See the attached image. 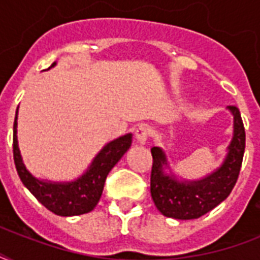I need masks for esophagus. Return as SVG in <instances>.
Returning <instances> with one entry per match:
<instances>
[{
    "label": "esophagus",
    "instance_id": "esophagus-1",
    "mask_svg": "<svg viewBox=\"0 0 260 260\" xmlns=\"http://www.w3.org/2000/svg\"><path fill=\"white\" fill-rule=\"evenodd\" d=\"M135 136H136V140H138V143H140V144H144V143L148 140V138H150V129H148L147 126L140 125L138 129H136V132H135Z\"/></svg>",
    "mask_w": 260,
    "mask_h": 260
}]
</instances>
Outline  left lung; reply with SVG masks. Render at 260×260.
<instances>
[{
  "instance_id": "obj_1",
  "label": "left lung",
  "mask_w": 260,
  "mask_h": 260,
  "mask_svg": "<svg viewBox=\"0 0 260 260\" xmlns=\"http://www.w3.org/2000/svg\"><path fill=\"white\" fill-rule=\"evenodd\" d=\"M234 114V139L228 148L225 162L217 171L197 182H178L174 177L163 173L166 156L158 147L151 148V197L158 210L166 217L191 220L204 216L225 200L238 181L243 155L246 148V131L240 110L228 106Z\"/></svg>"
}]
</instances>
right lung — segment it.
<instances>
[{
    "mask_svg": "<svg viewBox=\"0 0 260 260\" xmlns=\"http://www.w3.org/2000/svg\"><path fill=\"white\" fill-rule=\"evenodd\" d=\"M55 66V63L51 67ZM50 69V67H48ZM17 110L13 124V159L18 177L25 187L42 205L58 216H78L94 209L101 198L106 175L121 159L132 143V135L126 134L108 143L82 177L70 183H51L39 181L26 170L17 146Z\"/></svg>",
    "mask_w": 260,
    "mask_h": 260,
    "instance_id": "right-lung-1",
    "label": "right lung"
}]
</instances>
